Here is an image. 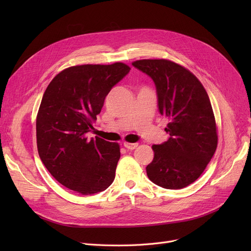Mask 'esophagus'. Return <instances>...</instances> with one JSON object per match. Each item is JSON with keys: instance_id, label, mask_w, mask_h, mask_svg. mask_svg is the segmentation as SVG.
<instances>
[{"instance_id": "obj_1", "label": "esophagus", "mask_w": 251, "mask_h": 251, "mask_svg": "<svg viewBox=\"0 0 251 251\" xmlns=\"http://www.w3.org/2000/svg\"><path fill=\"white\" fill-rule=\"evenodd\" d=\"M123 144H124V147H125L127 150H130V151L135 150V149L138 147V143H137V142H134V143H130V142L124 141V142H123Z\"/></svg>"}]
</instances>
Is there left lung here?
Wrapping results in <instances>:
<instances>
[{
  "mask_svg": "<svg viewBox=\"0 0 251 251\" xmlns=\"http://www.w3.org/2000/svg\"><path fill=\"white\" fill-rule=\"evenodd\" d=\"M135 68L154 82L161 115L169 118L170 137L153 144L150 180L166 189H181L199 178L217 150L216 120L207 92L189 70L165 59L138 60Z\"/></svg>",
  "mask_w": 251,
  "mask_h": 251,
  "instance_id": "left-lung-1",
  "label": "left lung"
}]
</instances>
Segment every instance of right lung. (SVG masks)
Masks as SVG:
<instances>
[{
	"mask_svg": "<svg viewBox=\"0 0 251 251\" xmlns=\"http://www.w3.org/2000/svg\"><path fill=\"white\" fill-rule=\"evenodd\" d=\"M129 71L124 63L73 66L45 91L36 117L38 154L50 175L74 192L98 193L115 179L120 147L88 133L105 97Z\"/></svg>",
	"mask_w": 251,
	"mask_h": 251,
	"instance_id": "1",
	"label": "right lung"
}]
</instances>
